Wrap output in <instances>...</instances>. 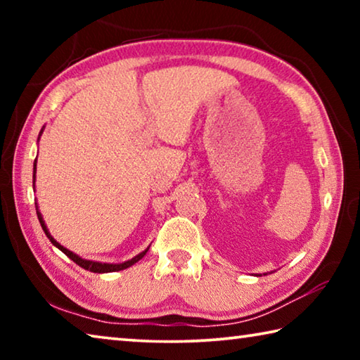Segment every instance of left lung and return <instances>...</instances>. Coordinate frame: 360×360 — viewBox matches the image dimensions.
<instances>
[{
  "label": "left lung",
  "instance_id": "8db88e82",
  "mask_svg": "<svg viewBox=\"0 0 360 360\" xmlns=\"http://www.w3.org/2000/svg\"><path fill=\"white\" fill-rule=\"evenodd\" d=\"M257 276H262V275H257Z\"/></svg>",
  "mask_w": 360,
  "mask_h": 360
}]
</instances>
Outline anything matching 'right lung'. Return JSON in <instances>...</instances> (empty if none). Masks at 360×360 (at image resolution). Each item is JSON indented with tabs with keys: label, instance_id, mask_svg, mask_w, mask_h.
Segmentation results:
<instances>
[{
	"label": "right lung",
	"instance_id": "add662e5",
	"mask_svg": "<svg viewBox=\"0 0 360 360\" xmlns=\"http://www.w3.org/2000/svg\"><path fill=\"white\" fill-rule=\"evenodd\" d=\"M42 131H44V127H42V129H41L38 139L41 138ZM34 179H36V160H34V165H33V186H34ZM36 214H38V219H39L41 227H42V230H44V233H46L47 238L51 240L52 245L56 246V248H58L60 251H62L65 255H68V257H70L72 262H75V264H77L79 266H82L84 270H89V271H92V273H111V271H120V270H125V268H129V266H131V265H135L138 260H141V259L144 257V255H146V252L149 251V248H146L143 252H139L138 255H135V257L130 259V260L122 262V264H105V262H94V260L82 259V257H79L77 254L71 252L70 249H66L65 246L60 245V243H58L57 240H53V238H52V235H51V231L47 230V225H46V222H44V219H42L41 212H39L38 210H36Z\"/></svg>",
	"mask_w": 360,
	"mask_h": 360
}]
</instances>
